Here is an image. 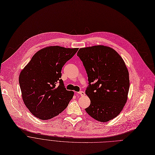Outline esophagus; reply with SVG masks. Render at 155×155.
Instances as JSON below:
<instances>
[{
  "instance_id": "esophagus-1",
  "label": "esophagus",
  "mask_w": 155,
  "mask_h": 155,
  "mask_svg": "<svg viewBox=\"0 0 155 155\" xmlns=\"http://www.w3.org/2000/svg\"><path fill=\"white\" fill-rule=\"evenodd\" d=\"M78 94H79L81 96H84L85 95V92L83 91H80L78 92Z\"/></svg>"
}]
</instances>
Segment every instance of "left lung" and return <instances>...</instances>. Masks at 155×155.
<instances>
[{"label":"left lung","mask_w":155,"mask_h":155,"mask_svg":"<svg viewBox=\"0 0 155 155\" xmlns=\"http://www.w3.org/2000/svg\"><path fill=\"white\" fill-rule=\"evenodd\" d=\"M77 55L85 68L89 84L85 94L90 104L85 111L101 122L114 118L128 100L130 78L124 60L114 49L103 45L81 48Z\"/></svg>","instance_id":"1"}]
</instances>
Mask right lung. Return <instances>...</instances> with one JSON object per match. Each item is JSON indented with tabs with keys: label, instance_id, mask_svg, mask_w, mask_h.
Masks as SVG:
<instances>
[{
	"label": "right lung",
	"instance_id": "obj_1",
	"mask_svg": "<svg viewBox=\"0 0 155 155\" xmlns=\"http://www.w3.org/2000/svg\"><path fill=\"white\" fill-rule=\"evenodd\" d=\"M78 51L58 46L38 51L20 73L19 82L25 106L40 120L51 119L64 110L74 91L67 90L61 68Z\"/></svg>",
	"mask_w": 155,
	"mask_h": 155
}]
</instances>
